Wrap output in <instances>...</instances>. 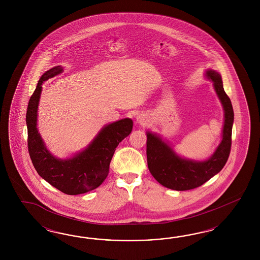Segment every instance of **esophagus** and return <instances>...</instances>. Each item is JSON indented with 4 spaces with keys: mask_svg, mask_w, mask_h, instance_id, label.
Listing matches in <instances>:
<instances>
[{
    "mask_svg": "<svg viewBox=\"0 0 260 260\" xmlns=\"http://www.w3.org/2000/svg\"><path fill=\"white\" fill-rule=\"evenodd\" d=\"M137 120H138L139 122H144V119H143V117H142L141 115L137 116Z\"/></svg>",
    "mask_w": 260,
    "mask_h": 260,
    "instance_id": "esophagus-1",
    "label": "esophagus"
}]
</instances>
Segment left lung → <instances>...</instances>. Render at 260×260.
<instances>
[{"mask_svg":"<svg viewBox=\"0 0 260 260\" xmlns=\"http://www.w3.org/2000/svg\"><path fill=\"white\" fill-rule=\"evenodd\" d=\"M208 78L212 79L213 87L224 108L225 120L222 141L213 156L197 162L179 157L171 147L155 134H147V159L152 176L166 188L175 190L196 189L219 173L228 160L232 146V128L234 110L226 94L220 74L216 71H207Z\"/></svg>","mask_w":260,"mask_h":260,"instance_id":"left-lung-1","label":"left lung"}]
</instances>
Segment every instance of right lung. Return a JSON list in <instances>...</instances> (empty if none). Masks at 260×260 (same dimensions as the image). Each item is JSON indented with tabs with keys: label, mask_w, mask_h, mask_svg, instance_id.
I'll return each mask as SVG.
<instances>
[{
	"label": "right lung",
	"mask_w": 260,
	"mask_h": 260,
	"mask_svg": "<svg viewBox=\"0 0 260 260\" xmlns=\"http://www.w3.org/2000/svg\"><path fill=\"white\" fill-rule=\"evenodd\" d=\"M59 66L42 75L26 110L27 148L32 164L40 176L66 194L76 196L98 188L107 178L119 143L133 131V120L122 119L104 126L87 149L71 159L61 160L46 149L36 127L42 84L61 73Z\"/></svg>",
	"instance_id": "obj_1"
}]
</instances>
